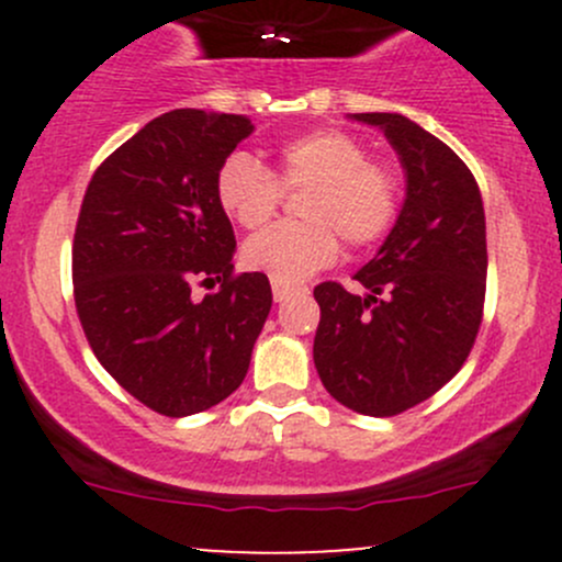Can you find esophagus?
Listing matches in <instances>:
<instances>
[{
  "label": "esophagus",
  "mask_w": 562,
  "mask_h": 562,
  "mask_svg": "<svg viewBox=\"0 0 562 562\" xmlns=\"http://www.w3.org/2000/svg\"><path fill=\"white\" fill-rule=\"evenodd\" d=\"M272 293H274V301L282 303L293 295V285H288V282H280V280H272Z\"/></svg>",
  "instance_id": "1"
}]
</instances>
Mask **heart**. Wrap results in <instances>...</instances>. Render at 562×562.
<instances>
[{
  "label": "heart",
  "instance_id": "obj_1",
  "mask_svg": "<svg viewBox=\"0 0 562 562\" xmlns=\"http://www.w3.org/2000/svg\"><path fill=\"white\" fill-rule=\"evenodd\" d=\"M312 184L303 200L308 222H277L243 245V263L280 282H301L338 259L340 237L353 248L375 245L398 216V177L367 158L364 142L340 128H314L280 142L274 171L245 150L218 164V209L245 229L274 214L282 187Z\"/></svg>",
  "mask_w": 562,
  "mask_h": 562
}]
</instances>
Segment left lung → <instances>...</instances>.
Instances as JSON below:
<instances>
[{
	"instance_id": "1",
	"label": "left lung",
	"mask_w": 562,
	"mask_h": 562,
	"mask_svg": "<svg viewBox=\"0 0 562 562\" xmlns=\"http://www.w3.org/2000/svg\"><path fill=\"white\" fill-rule=\"evenodd\" d=\"M383 128L406 171V198L378 256L353 280L314 288V364L348 409L393 417L430 398L465 364L486 299V216L473 173L398 113H353Z\"/></svg>"
}]
</instances>
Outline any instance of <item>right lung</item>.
<instances>
[{
	"instance_id": "1",
	"label": "right lung",
	"mask_w": 562,
	"mask_h": 562,
	"mask_svg": "<svg viewBox=\"0 0 562 562\" xmlns=\"http://www.w3.org/2000/svg\"><path fill=\"white\" fill-rule=\"evenodd\" d=\"M245 115L179 108L111 153L83 195L74 299L100 364L166 417L211 409L240 389L272 308L267 274H235V232L216 169L248 134ZM220 290L203 300L194 285Z\"/></svg>"
}]
</instances>
